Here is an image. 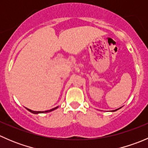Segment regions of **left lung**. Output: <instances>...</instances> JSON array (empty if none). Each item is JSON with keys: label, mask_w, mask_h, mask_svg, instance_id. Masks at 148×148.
<instances>
[{"label": "left lung", "mask_w": 148, "mask_h": 148, "mask_svg": "<svg viewBox=\"0 0 148 148\" xmlns=\"http://www.w3.org/2000/svg\"><path fill=\"white\" fill-rule=\"evenodd\" d=\"M120 108H122V107H120V108H118V109H117V110H112V111H111V112H115V111H117V110H120Z\"/></svg>", "instance_id": "1"}]
</instances>
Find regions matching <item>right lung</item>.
<instances>
[{"label": "right lung", "instance_id": "right-lung-1", "mask_svg": "<svg viewBox=\"0 0 148 148\" xmlns=\"http://www.w3.org/2000/svg\"><path fill=\"white\" fill-rule=\"evenodd\" d=\"M58 107H59V106L56 107H54V108L51 109V110H46V111H34V110H30V109H27L28 111H29L30 112L33 113V114H39V113H46V112H51V111H53L54 110H56V109H57Z\"/></svg>", "mask_w": 148, "mask_h": 148}]
</instances>
